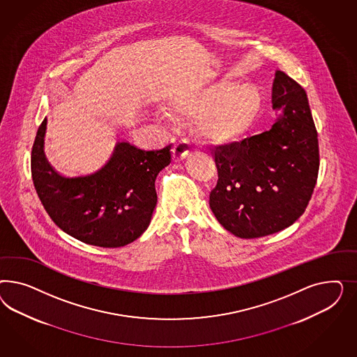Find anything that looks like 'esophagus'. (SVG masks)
Returning a JSON list of instances; mask_svg holds the SVG:
<instances>
[{"label":"esophagus","mask_w":357,"mask_h":357,"mask_svg":"<svg viewBox=\"0 0 357 357\" xmlns=\"http://www.w3.org/2000/svg\"><path fill=\"white\" fill-rule=\"evenodd\" d=\"M190 153V148L185 142H178L173 148V158L175 162H182Z\"/></svg>","instance_id":"obj_1"}]
</instances>
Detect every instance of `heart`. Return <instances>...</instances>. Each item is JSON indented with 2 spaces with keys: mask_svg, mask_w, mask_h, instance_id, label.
Returning a JSON list of instances; mask_svg holds the SVG:
<instances>
[{
  "mask_svg": "<svg viewBox=\"0 0 357 357\" xmlns=\"http://www.w3.org/2000/svg\"><path fill=\"white\" fill-rule=\"evenodd\" d=\"M261 108L259 87L250 81H206L174 96L169 115L192 116L206 144L229 148L251 130Z\"/></svg>",
  "mask_w": 357,
  "mask_h": 357,
  "instance_id": "heart-1",
  "label": "heart"
}]
</instances>
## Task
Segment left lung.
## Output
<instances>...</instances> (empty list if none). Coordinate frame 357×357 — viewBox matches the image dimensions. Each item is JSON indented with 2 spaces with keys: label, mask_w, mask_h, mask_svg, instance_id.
<instances>
[{
  "label": "left lung",
  "mask_w": 357,
  "mask_h": 357,
  "mask_svg": "<svg viewBox=\"0 0 357 357\" xmlns=\"http://www.w3.org/2000/svg\"><path fill=\"white\" fill-rule=\"evenodd\" d=\"M271 130L213 153L218 172L209 206L239 238L291 227L303 215L319 170L318 133L303 87L281 70L272 84Z\"/></svg>",
  "instance_id": "8db88e82"
}]
</instances>
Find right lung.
Here are the masks:
<instances>
[{
  "label": "right lung",
  "instance_id": "right-lung-1",
  "mask_svg": "<svg viewBox=\"0 0 357 357\" xmlns=\"http://www.w3.org/2000/svg\"><path fill=\"white\" fill-rule=\"evenodd\" d=\"M45 130L47 119L33 141L31 175L54 224L66 234L99 248H121L140 237L157 206L154 183L172 162V145L146 151L121 141L97 172L65 176L44 154Z\"/></svg>",
  "mask_w": 357,
  "mask_h": 357
}]
</instances>
